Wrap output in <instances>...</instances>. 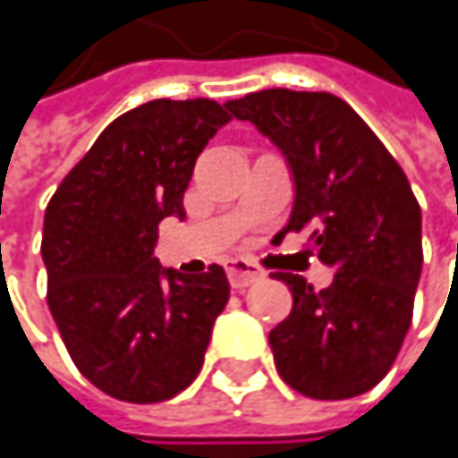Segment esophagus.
<instances>
[{"label": "esophagus", "instance_id": "obj_1", "mask_svg": "<svg viewBox=\"0 0 458 458\" xmlns=\"http://www.w3.org/2000/svg\"><path fill=\"white\" fill-rule=\"evenodd\" d=\"M225 270H228V281L233 289H246V286H251V284H257V281L265 278V270L262 267H257L254 262L241 259V257L228 259L225 262Z\"/></svg>", "mask_w": 458, "mask_h": 458}]
</instances>
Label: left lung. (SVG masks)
<instances>
[{
	"label": "left lung",
	"mask_w": 458,
	"mask_h": 458,
	"mask_svg": "<svg viewBox=\"0 0 458 458\" xmlns=\"http://www.w3.org/2000/svg\"><path fill=\"white\" fill-rule=\"evenodd\" d=\"M286 158V230H313L334 281L313 289L276 273L294 308L270 331L281 379L316 401L355 398L390 371L411 326L421 276V209L409 177L369 124L331 92L262 89L230 100Z\"/></svg>",
	"instance_id": "left-lung-1"
}]
</instances>
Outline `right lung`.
<instances>
[{
  "label": "right lung",
  "mask_w": 458,
  "mask_h": 458,
  "mask_svg": "<svg viewBox=\"0 0 458 458\" xmlns=\"http://www.w3.org/2000/svg\"><path fill=\"white\" fill-rule=\"evenodd\" d=\"M233 119L209 98L150 100L111 122L49 199L42 233L47 305L76 369L106 395L161 403L201 371L230 284L161 267L158 223L207 142Z\"/></svg>",
  "instance_id": "1"
}]
</instances>
